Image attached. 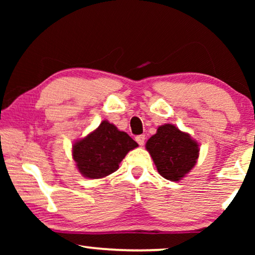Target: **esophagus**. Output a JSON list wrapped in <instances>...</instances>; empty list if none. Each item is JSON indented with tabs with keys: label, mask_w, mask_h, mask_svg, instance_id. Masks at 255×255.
<instances>
[{
	"label": "esophagus",
	"mask_w": 255,
	"mask_h": 255,
	"mask_svg": "<svg viewBox=\"0 0 255 255\" xmlns=\"http://www.w3.org/2000/svg\"><path fill=\"white\" fill-rule=\"evenodd\" d=\"M135 140H137V142L140 146H142L145 144V135L144 134H140V135H137V137H135Z\"/></svg>",
	"instance_id": "obj_1"
}]
</instances>
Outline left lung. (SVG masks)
Listing matches in <instances>:
<instances>
[{"label":"left lung","mask_w":255,"mask_h":255,"mask_svg":"<svg viewBox=\"0 0 255 255\" xmlns=\"http://www.w3.org/2000/svg\"><path fill=\"white\" fill-rule=\"evenodd\" d=\"M160 175L169 181H180L196 165L200 148L190 134L179 130L173 124L158 128L146 142Z\"/></svg>","instance_id":"1"}]
</instances>
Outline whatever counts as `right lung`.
Returning a JSON list of instances; mask_svg holds the SVG:
<instances>
[{
  "mask_svg": "<svg viewBox=\"0 0 255 255\" xmlns=\"http://www.w3.org/2000/svg\"><path fill=\"white\" fill-rule=\"evenodd\" d=\"M137 146L127 132L103 121L96 130L73 144L72 155L83 176L102 179L116 172L125 155Z\"/></svg>",
  "mask_w": 255,
  "mask_h": 255,
  "instance_id": "add662e5",
  "label": "right lung"
}]
</instances>
